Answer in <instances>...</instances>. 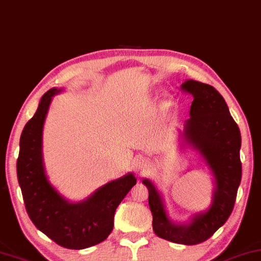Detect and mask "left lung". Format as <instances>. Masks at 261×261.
<instances>
[{"label":"left lung","instance_id":"left-lung-1","mask_svg":"<svg viewBox=\"0 0 261 261\" xmlns=\"http://www.w3.org/2000/svg\"><path fill=\"white\" fill-rule=\"evenodd\" d=\"M181 90L193 96L184 136L203 155L216 180L213 205L206 213L196 215L189 224L172 223L154 184L148 179L142 182L149 191L155 234L175 244L197 245L211 238L234 209L242 173L241 134L223 96L213 86L189 80Z\"/></svg>","mask_w":261,"mask_h":261}]
</instances>
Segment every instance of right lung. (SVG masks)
I'll list each match as a JSON object with an SVG mask.
<instances>
[{
	"label": "right lung",
	"instance_id": "obj_1",
	"mask_svg": "<svg viewBox=\"0 0 261 261\" xmlns=\"http://www.w3.org/2000/svg\"><path fill=\"white\" fill-rule=\"evenodd\" d=\"M58 92L52 88L45 93L37 112L23 127L16 161L17 180L33 224L62 247L83 249L107 239L118 205L137 180L128 173L76 204L65 200L50 185L44 171L41 135L52 96Z\"/></svg>",
	"mask_w": 261,
	"mask_h": 261
}]
</instances>
